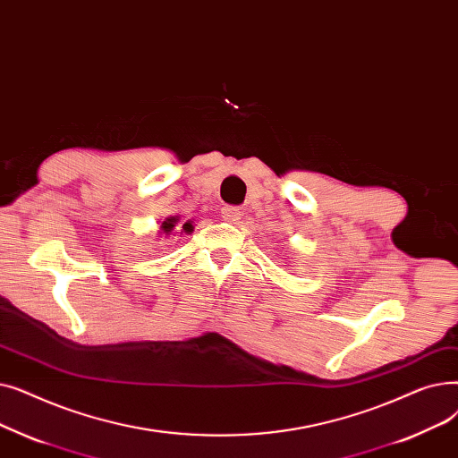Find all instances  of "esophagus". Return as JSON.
<instances>
[{"label": "esophagus", "mask_w": 458, "mask_h": 458, "mask_svg": "<svg viewBox=\"0 0 458 458\" xmlns=\"http://www.w3.org/2000/svg\"><path fill=\"white\" fill-rule=\"evenodd\" d=\"M222 216H224V220L234 224V222L241 220V208H238V207H224Z\"/></svg>", "instance_id": "34e87169"}]
</instances>
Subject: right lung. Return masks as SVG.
<instances>
[{"mask_svg": "<svg viewBox=\"0 0 458 458\" xmlns=\"http://www.w3.org/2000/svg\"><path fill=\"white\" fill-rule=\"evenodd\" d=\"M175 224H177V217H167V220L162 224V231H164L165 234H169L173 229H175ZM182 229H184L186 233H191V231H193V227H191L190 222L182 224Z\"/></svg>", "mask_w": 458, "mask_h": 458, "instance_id": "1", "label": "right lung"}]
</instances>
